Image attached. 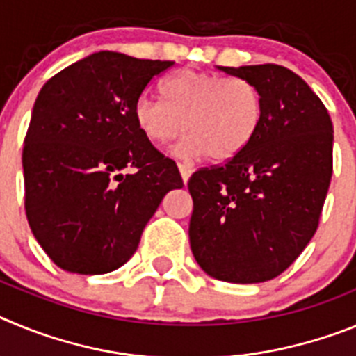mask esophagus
<instances>
[{
	"instance_id": "esophagus-1",
	"label": "esophagus",
	"mask_w": 356,
	"mask_h": 356,
	"mask_svg": "<svg viewBox=\"0 0 356 356\" xmlns=\"http://www.w3.org/2000/svg\"><path fill=\"white\" fill-rule=\"evenodd\" d=\"M178 169H180V175H181V180L184 184H187L191 175H193V168L191 165H185V163H178Z\"/></svg>"
}]
</instances>
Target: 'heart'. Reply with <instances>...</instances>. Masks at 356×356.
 I'll use <instances>...</instances> for the list:
<instances>
[{"mask_svg":"<svg viewBox=\"0 0 356 356\" xmlns=\"http://www.w3.org/2000/svg\"><path fill=\"white\" fill-rule=\"evenodd\" d=\"M160 94L162 102L137 99L135 122L156 146L187 131L175 151L184 159L207 155L212 162H228L250 146L262 122L259 89L242 78L180 69L160 83Z\"/></svg>","mask_w":356,"mask_h":356,"instance_id":"b5f03b06","label":"heart"}]
</instances>
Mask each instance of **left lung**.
Segmentation results:
<instances>
[{
  "instance_id": "obj_1",
  "label": "left lung",
  "mask_w": 356,
  "mask_h": 356,
  "mask_svg": "<svg viewBox=\"0 0 356 356\" xmlns=\"http://www.w3.org/2000/svg\"><path fill=\"white\" fill-rule=\"evenodd\" d=\"M217 69L259 89L262 122L241 155L191 176L188 241L209 276L260 284L282 275L316 234L332 180V119L287 67Z\"/></svg>"
}]
</instances>
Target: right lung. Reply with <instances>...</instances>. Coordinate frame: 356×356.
Wrapping results in <instances>:
<instances>
[{
  "instance_id": "right-lung-1",
  "label": "right lung",
  "mask_w": 356,
  "mask_h": 356,
  "mask_svg": "<svg viewBox=\"0 0 356 356\" xmlns=\"http://www.w3.org/2000/svg\"><path fill=\"white\" fill-rule=\"evenodd\" d=\"M171 65L97 51L40 89L23 147L24 209L64 271L105 275L127 264L163 196L184 187L134 114L146 85Z\"/></svg>"
}]
</instances>
